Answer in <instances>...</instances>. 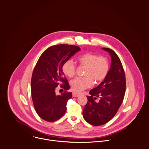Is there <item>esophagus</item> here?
Wrapping results in <instances>:
<instances>
[{"mask_svg":"<svg viewBox=\"0 0 149 149\" xmlns=\"http://www.w3.org/2000/svg\"><path fill=\"white\" fill-rule=\"evenodd\" d=\"M79 96V94L77 92H73L72 93V96L73 97H78Z\"/></svg>","mask_w":149,"mask_h":149,"instance_id":"esophagus-1","label":"esophagus"}]
</instances>
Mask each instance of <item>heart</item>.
Instances as JSON below:
<instances>
[{
  "mask_svg": "<svg viewBox=\"0 0 149 149\" xmlns=\"http://www.w3.org/2000/svg\"><path fill=\"white\" fill-rule=\"evenodd\" d=\"M79 63L86 67L85 71V77H76L71 80L70 84L72 90L80 92L92 86L94 83L102 81L107 76L109 65L108 60L102 56H99L93 53H85L78 58ZM63 73L71 78L76 72V66L72 60H68L62 66Z\"/></svg>",
  "mask_w": 149,
  "mask_h": 149,
  "instance_id": "obj_1",
  "label": "heart"
}]
</instances>
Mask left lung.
I'll use <instances>...</instances> for the list:
<instances>
[{
	"instance_id": "obj_1",
	"label": "left lung",
	"mask_w": 149,
	"mask_h": 149,
	"mask_svg": "<svg viewBox=\"0 0 149 149\" xmlns=\"http://www.w3.org/2000/svg\"><path fill=\"white\" fill-rule=\"evenodd\" d=\"M111 57V65L107 76L86 96L88 102L83 110V117L93 126L104 125L117 113L124 98L126 78L122 63L118 55L108 48H102ZM99 98V101L95 100Z\"/></svg>"
}]
</instances>
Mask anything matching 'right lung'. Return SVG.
<instances>
[{"label": "right lung", "instance_id": "right-lung-1", "mask_svg": "<svg viewBox=\"0 0 149 149\" xmlns=\"http://www.w3.org/2000/svg\"><path fill=\"white\" fill-rule=\"evenodd\" d=\"M80 49L78 46L59 44L49 47L40 57L32 74L31 91L34 109L43 120L54 122L65 114L72 95L67 92L70 87L62 66ZM60 84L66 91L57 95L55 88Z\"/></svg>", "mask_w": 149, "mask_h": 149}]
</instances>
